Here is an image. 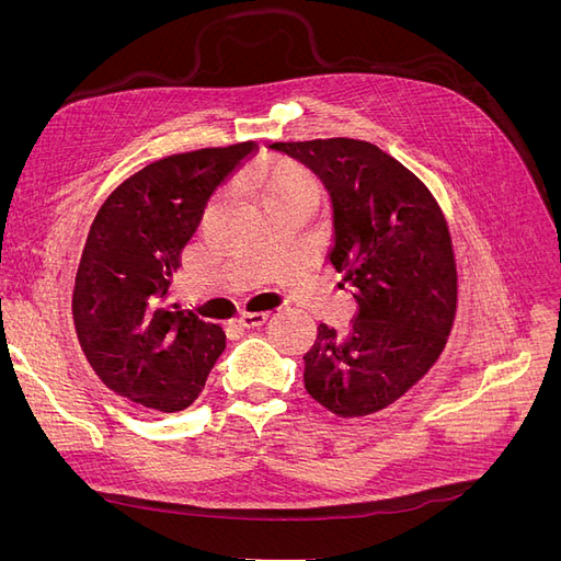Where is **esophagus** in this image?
<instances>
[{
  "instance_id": "1",
  "label": "esophagus",
  "mask_w": 561,
  "mask_h": 561,
  "mask_svg": "<svg viewBox=\"0 0 561 561\" xmlns=\"http://www.w3.org/2000/svg\"><path fill=\"white\" fill-rule=\"evenodd\" d=\"M268 318L266 311H250V309H243L239 313V318H236V322H239L241 328H257L262 325V322Z\"/></svg>"
}]
</instances>
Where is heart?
<instances>
[{
    "label": "heart",
    "mask_w": 561,
    "mask_h": 561,
    "mask_svg": "<svg viewBox=\"0 0 561 561\" xmlns=\"http://www.w3.org/2000/svg\"><path fill=\"white\" fill-rule=\"evenodd\" d=\"M243 182L250 192L257 194L262 206L274 203H311L318 196V182L307 165L293 159H264L252 163L243 173Z\"/></svg>",
    "instance_id": "1"
}]
</instances>
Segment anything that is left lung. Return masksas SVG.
<instances>
[{
	"mask_svg": "<svg viewBox=\"0 0 561 561\" xmlns=\"http://www.w3.org/2000/svg\"><path fill=\"white\" fill-rule=\"evenodd\" d=\"M271 147L325 182L334 210L330 262L360 307L346 330L320 322L304 355V386L336 416L375 414L426 377L447 346L458 276L445 213L410 168L371 142Z\"/></svg>",
	"mask_w": 561,
	"mask_h": 561,
	"instance_id": "obj_1",
	"label": "left lung"
}]
</instances>
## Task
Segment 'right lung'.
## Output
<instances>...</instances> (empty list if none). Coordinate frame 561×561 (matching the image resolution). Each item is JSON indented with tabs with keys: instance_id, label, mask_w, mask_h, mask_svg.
I'll list each match as a JSON object with an SVG mask.
<instances>
[{
	"instance_id": "1",
	"label": "right lung",
	"mask_w": 561,
	"mask_h": 561,
	"mask_svg": "<svg viewBox=\"0 0 561 561\" xmlns=\"http://www.w3.org/2000/svg\"><path fill=\"white\" fill-rule=\"evenodd\" d=\"M257 149L239 142L159 159L100 206L77 268L72 318L95 375L122 398L182 412L206 386L227 346L222 325L163 301L208 198Z\"/></svg>"
}]
</instances>
